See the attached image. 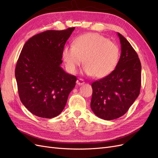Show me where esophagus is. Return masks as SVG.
I'll return each instance as SVG.
<instances>
[{
  "mask_svg": "<svg viewBox=\"0 0 158 158\" xmlns=\"http://www.w3.org/2000/svg\"><path fill=\"white\" fill-rule=\"evenodd\" d=\"M84 83H85L84 80L83 79H82V78H78L77 80H76V84H77L79 85H82V84H84Z\"/></svg>",
  "mask_w": 158,
  "mask_h": 158,
  "instance_id": "esophagus-1",
  "label": "esophagus"
}]
</instances>
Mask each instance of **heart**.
Instances as JSON below:
<instances>
[{
  "label": "heart",
  "instance_id": "b5f03b06",
  "mask_svg": "<svg viewBox=\"0 0 158 158\" xmlns=\"http://www.w3.org/2000/svg\"><path fill=\"white\" fill-rule=\"evenodd\" d=\"M66 68L74 74L82 63L84 71L95 78H103L115 69L120 51L117 44L98 33H87L64 47L62 52Z\"/></svg>",
  "mask_w": 158,
  "mask_h": 158
}]
</instances>
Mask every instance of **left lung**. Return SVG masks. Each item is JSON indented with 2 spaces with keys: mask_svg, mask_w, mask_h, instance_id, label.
Segmentation results:
<instances>
[{
  "mask_svg": "<svg viewBox=\"0 0 158 158\" xmlns=\"http://www.w3.org/2000/svg\"><path fill=\"white\" fill-rule=\"evenodd\" d=\"M117 35L121 45L118 63L111 73L92 84L91 109L104 120L125 114L140 94L141 63L135 50L125 37Z\"/></svg>",
  "mask_w": 158,
  "mask_h": 158,
  "instance_id": "left-lung-1",
  "label": "left lung"
}]
</instances>
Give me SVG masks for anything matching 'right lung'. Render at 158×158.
Listing matches in <instances>:
<instances>
[{
	"label": "right lung",
	"mask_w": 158,
	"mask_h": 158,
	"mask_svg": "<svg viewBox=\"0 0 158 158\" xmlns=\"http://www.w3.org/2000/svg\"><path fill=\"white\" fill-rule=\"evenodd\" d=\"M75 27L47 30L28 40L17 61L19 97L35 115L50 118L63 111L76 77L62 69V52Z\"/></svg>",
	"instance_id": "add662e5"
}]
</instances>
